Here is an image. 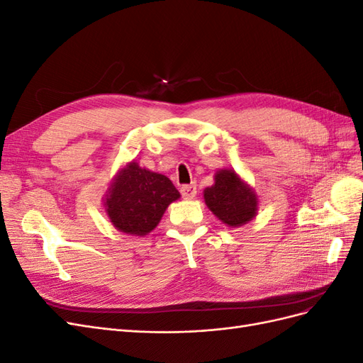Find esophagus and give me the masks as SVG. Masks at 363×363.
I'll return each instance as SVG.
<instances>
[{
    "instance_id": "34e87169",
    "label": "esophagus",
    "mask_w": 363,
    "mask_h": 363,
    "mask_svg": "<svg viewBox=\"0 0 363 363\" xmlns=\"http://www.w3.org/2000/svg\"><path fill=\"white\" fill-rule=\"evenodd\" d=\"M180 192H182V196L184 200H191L194 199V196L196 195V186L194 183L191 184H183L180 188Z\"/></svg>"
}]
</instances>
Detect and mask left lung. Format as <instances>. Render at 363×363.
Listing matches in <instances>:
<instances>
[{
  "instance_id": "left-lung-1",
  "label": "left lung",
  "mask_w": 363,
  "mask_h": 363,
  "mask_svg": "<svg viewBox=\"0 0 363 363\" xmlns=\"http://www.w3.org/2000/svg\"><path fill=\"white\" fill-rule=\"evenodd\" d=\"M207 207L227 225L239 227L256 216L257 199L232 169H221L215 175V184L206 188Z\"/></svg>"
}]
</instances>
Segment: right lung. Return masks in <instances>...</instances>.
Wrapping results in <instances>:
<instances>
[{"label":"right lung","instance_id":"1","mask_svg":"<svg viewBox=\"0 0 363 363\" xmlns=\"http://www.w3.org/2000/svg\"><path fill=\"white\" fill-rule=\"evenodd\" d=\"M179 196L168 177L131 162L119 172L104 206L118 230L144 236L155 230L167 207Z\"/></svg>","mask_w":363,"mask_h":363}]
</instances>
